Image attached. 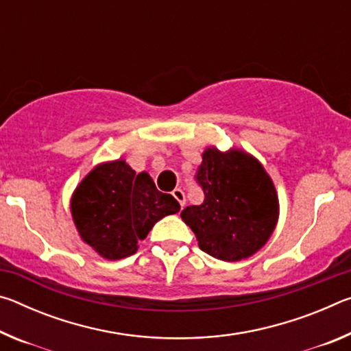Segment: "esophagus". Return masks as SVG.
Returning <instances> with one entry per match:
<instances>
[{
	"mask_svg": "<svg viewBox=\"0 0 351 351\" xmlns=\"http://www.w3.org/2000/svg\"><path fill=\"white\" fill-rule=\"evenodd\" d=\"M171 195H173L175 199L181 204V207L186 206V193L182 192V189H175L173 192H171Z\"/></svg>",
	"mask_w": 351,
	"mask_h": 351,
	"instance_id": "1",
	"label": "esophagus"
}]
</instances>
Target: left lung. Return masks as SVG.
Here are the masks:
<instances>
[{"label":"left lung","instance_id":"8db88e82","mask_svg":"<svg viewBox=\"0 0 351 351\" xmlns=\"http://www.w3.org/2000/svg\"><path fill=\"white\" fill-rule=\"evenodd\" d=\"M204 201L181 212L201 251L224 261L251 257L269 240L278 218L271 178L247 153L207 148L195 173Z\"/></svg>","mask_w":351,"mask_h":351}]
</instances>
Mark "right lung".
<instances>
[{
    "mask_svg": "<svg viewBox=\"0 0 351 351\" xmlns=\"http://www.w3.org/2000/svg\"><path fill=\"white\" fill-rule=\"evenodd\" d=\"M169 193L159 192L145 171H136L119 159L97 165L77 187L71 210L83 241L108 260L138 251L156 221L180 212Z\"/></svg>",
    "mask_w": 351,
    "mask_h": 351,
    "instance_id": "right-lung-1",
    "label": "right lung"
}]
</instances>
